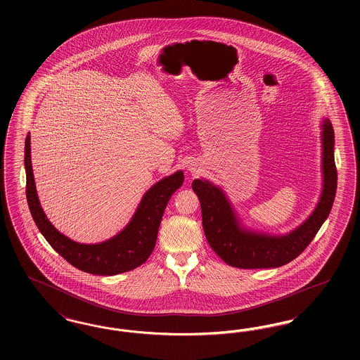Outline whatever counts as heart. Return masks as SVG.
I'll return each instance as SVG.
<instances>
[{
  "label": "heart",
  "instance_id": "b5f03b06",
  "mask_svg": "<svg viewBox=\"0 0 360 360\" xmlns=\"http://www.w3.org/2000/svg\"><path fill=\"white\" fill-rule=\"evenodd\" d=\"M150 125L154 128L155 131H158V132H159V131H162L160 125H158L155 121H150ZM147 166H148V163H147Z\"/></svg>",
  "mask_w": 360,
  "mask_h": 360
}]
</instances>
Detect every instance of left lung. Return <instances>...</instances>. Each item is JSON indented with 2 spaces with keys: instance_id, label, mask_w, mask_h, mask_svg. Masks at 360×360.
<instances>
[{
  "instance_id": "left-lung-1",
  "label": "left lung",
  "mask_w": 360,
  "mask_h": 360,
  "mask_svg": "<svg viewBox=\"0 0 360 360\" xmlns=\"http://www.w3.org/2000/svg\"><path fill=\"white\" fill-rule=\"evenodd\" d=\"M24 155L27 172V202L36 226L60 257H65L71 266L89 274H120L131 271L144 263L154 250L158 228L165 207L172 193L182 186L185 179L182 172L163 178L144 194L132 220L120 233L103 243L82 244L60 233L47 219L40 206L34 186L30 135L25 139Z\"/></svg>"
}]
</instances>
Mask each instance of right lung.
Returning <instances> with one entry per match:
<instances>
[{
  "instance_id": "right-lung-1",
  "label": "right lung",
  "mask_w": 360,
  "mask_h": 360,
  "mask_svg": "<svg viewBox=\"0 0 360 360\" xmlns=\"http://www.w3.org/2000/svg\"><path fill=\"white\" fill-rule=\"evenodd\" d=\"M335 135L330 124L323 125V193L320 202L305 223L288 235L271 236L244 229L223 188L206 179H195L206 240L213 251L229 266L239 269L279 267L298 257L326 221L335 200L338 172L335 166Z\"/></svg>"
}]
</instances>
